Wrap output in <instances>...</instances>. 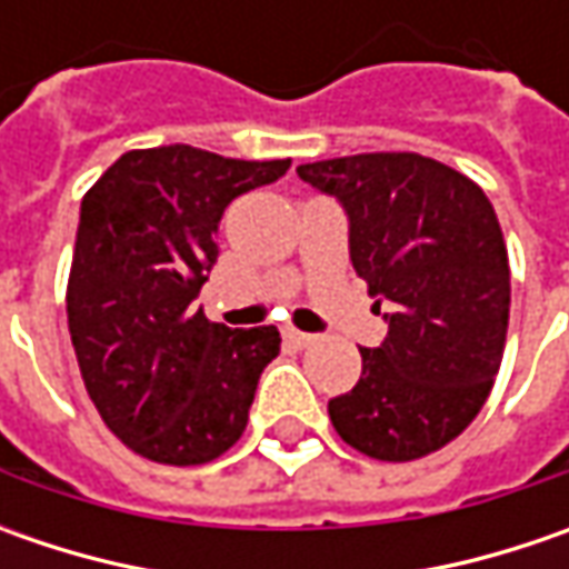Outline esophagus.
<instances>
[{
	"instance_id": "obj_1",
	"label": "esophagus",
	"mask_w": 569,
	"mask_h": 569,
	"mask_svg": "<svg viewBox=\"0 0 569 569\" xmlns=\"http://www.w3.org/2000/svg\"><path fill=\"white\" fill-rule=\"evenodd\" d=\"M284 339L297 345V348H307V345H313L317 336H310V332H300V329H284Z\"/></svg>"
}]
</instances>
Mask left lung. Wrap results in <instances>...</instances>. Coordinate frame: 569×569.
<instances>
[{
	"label": "left lung",
	"mask_w": 569,
	"mask_h": 569,
	"mask_svg": "<svg viewBox=\"0 0 569 569\" xmlns=\"http://www.w3.org/2000/svg\"><path fill=\"white\" fill-rule=\"evenodd\" d=\"M348 218L351 266L386 307L361 380L329 399L345 443L408 462L456 440L491 392L510 322V262L469 177L411 151L300 164Z\"/></svg>",
	"instance_id": "obj_1"
}]
</instances>
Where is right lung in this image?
Returning a JSON list of instances; mask_svg holds the SVG:
<instances>
[{"label": "right lung", "instance_id": "add662e5", "mask_svg": "<svg viewBox=\"0 0 569 569\" xmlns=\"http://www.w3.org/2000/svg\"><path fill=\"white\" fill-rule=\"evenodd\" d=\"M288 167L161 144L126 151L81 199L66 295L78 370L103 425L151 462L202 466L247 427L281 336L208 322L196 297L224 208Z\"/></svg>", "mask_w": 569, "mask_h": 569}]
</instances>
